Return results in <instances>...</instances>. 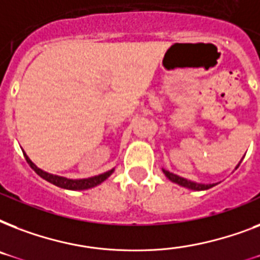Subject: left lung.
<instances>
[{"mask_svg": "<svg viewBox=\"0 0 260 260\" xmlns=\"http://www.w3.org/2000/svg\"><path fill=\"white\" fill-rule=\"evenodd\" d=\"M163 173L166 175L171 182H175L178 185L183 186V187H187V189H191V190H206V189H210V187H213L214 185H201V183H196V182H191V181H187L185 178L182 177H178L175 174L170 173V171H167L163 169Z\"/></svg>", "mask_w": 260, "mask_h": 260, "instance_id": "obj_1", "label": "left lung"}]
</instances>
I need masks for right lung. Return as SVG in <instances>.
Masks as SVG:
<instances>
[{
    "label": "right lung",
    "instance_id": "add662e5",
    "mask_svg": "<svg viewBox=\"0 0 260 260\" xmlns=\"http://www.w3.org/2000/svg\"><path fill=\"white\" fill-rule=\"evenodd\" d=\"M24 156H25L28 165H29V166L35 170V173L38 174V175H40L43 179H46V181L51 182V183H54L55 186H59V187H62V189H69V190L90 189V187H94V186L100 185L101 182L105 181L106 178L113 173V170H109L104 174H100V175H95V177L86 178V179H67V178L64 177H58V175H52V174H48L46 173V171H43L42 169H39L35 163H32V160L26 156V154H24Z\"/></svg>",
    "mask_w": 260,
    "mask_h": 260
}]
</instances>
